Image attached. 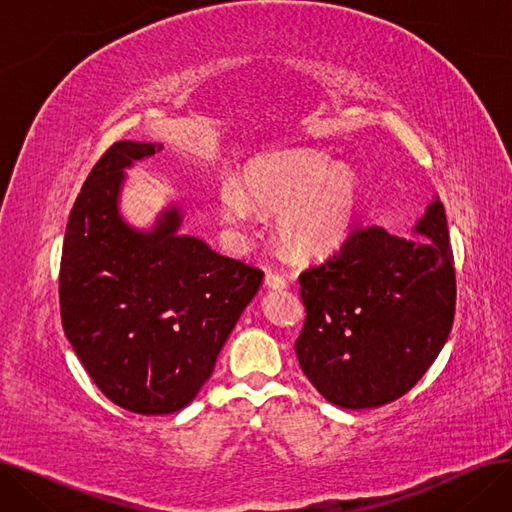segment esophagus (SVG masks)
<instances>
[{
	"instance_id": "1",
	"label": "esophagus",
	"mask_w": 512,
	"mask_h": 512,
	"mask_svg": "<svg viewBox=\"0 0 512 512\" xmlns=\"http://www.w3.org/2000/svg\"><path fill=\"white\" fill-rule=\"evenodd\" d=\"M265 286H267V288H286L288 282H286V278H284L282 274H278V272H267V274H265Z\"/></svg>"
}]
</instances>
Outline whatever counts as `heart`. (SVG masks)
<instances>
[{"mask_svg": "<svg viewBox=\"0 0 512 512\" xmlns=\"http://www.w3.org/2000/svg\"><path fill=\"white\" fill-rule=\"evenodd\" d=\"M359 199L357 174L311 151L259 159L245 172V188L228 178L220 191L230 224L249 222L255 209L280 211L278 238L288 253L303 259L340 245L357 218Z\"/></svg>", "mask_w": 512, "mask_h": 512, "instance_id": "obj_1", "label": "heart"}]
</instances>
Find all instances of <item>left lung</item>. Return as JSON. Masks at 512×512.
I'll return each instance as SVG.
<instances>
[{
  "label": "left lung",
  "instance_id": "obj_1",
  "mask_svg": "<svg viewBox=\"0 0 512 512\" xmlns=\"http://www.w3.org/2000/svg\"><path fill=\"white\" fill-rule=\"evenodd\" d=\"M415 232L355 226L299 276L307 317L294 348L309 382L338 407H382L407 394L450 334L456 276L438 199Z\"/></svg>",
  "mask_w": 512,
  "mask_h": 512
}]
</instances>
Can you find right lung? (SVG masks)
<instances>
[{"label": "right lung", "instance_id": "right-lung-1", "mask_svg": "<svg viewBox=\"0 0 512 512\" xmlns=\"http://www.w3.org/2000/svg\"><path fill=\"white\" fill-rule=\"evenodd\" d=\"M159 151L118 141L99 157L70 211L60 263L62 326L76 357L114 405L139 415H168L197 396L263 280L259 267L178 234L174 207L147 234L122 222V170Z\"/></svg>", "mask_w": 512, "mask_h": 512}]
</instances>
